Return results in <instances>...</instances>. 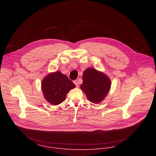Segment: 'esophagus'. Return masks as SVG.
Segmentation results:
<instances>
[{"label":"esophagus","mask_w":156,"mask_h":156,"mask_svg":"<svg viewBox=\"0 0 156 156\" xmlns=\"http://www.w3.org/2000/svg\"><path fill=\"white\" fill-rule=\"evenodd\" d=\"M73 83H74V84L77 87H79V83L77 82V80H74V81H73Z\"/></svg>","instance_id":"1"}]
</instances>
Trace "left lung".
<instances>
[{
    "label": "left lung",
    "mask_w": 156,
    "mask_h": 156,
    "mask_svg": "<svg viewBox=\"0 0 156 156\" xmlns=\"http://www.w3.org/2000/svg\"><path fill=\"white\" fill-rule=\"evenodd\" d=\"M82 79L80 88L87 98L94 104L102 102L111 88L109 78L101 72L93 68H87L83 72Z\"/></svg>",
    "instance_id": "left-lung-1"
}]
</instances>
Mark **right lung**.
Segmentation results:
<instances>
[{
    "mask_svg": "<svg viewBox=\"0 0 156 156\" xmlns=\"http://www.w3.org/2000/svg\"><path fill=\"white\" fill-rule=\"evenodd\" d=\"M75 87L73 82L60 72L50 73L43 79L41 83L45 100L53 105L62 103L66 100L67 94Z\"/></svg>",
    "mask_w": 156,
    "mask_h": 156,
    "instance_id": "add662e5",
    "label": "right lung"
}]
</instances>
